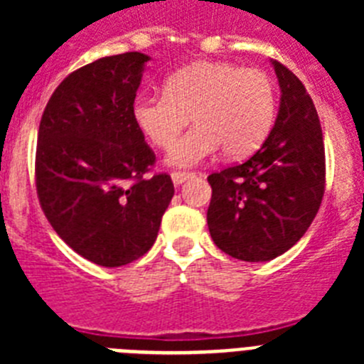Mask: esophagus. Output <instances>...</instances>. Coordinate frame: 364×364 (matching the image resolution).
<instances>
[{
  "label": "esophagus",
  "mask_w": 364,
  "mask_h": 364,
  "mask_svg": "<svg viewBox=\"0 0 364 364\" xmlns=\"http://www.w3.org/2000/svg\"><path fill=\"white\" fill-rule=\"evenodd\" d=\"M191 175H193V173H188V171H173L171 173L173 184L180 186V184H182V182H186V180H188Z\"/></svg>",
  "instance_id": "1"
}]
</instances>
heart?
<instances>
[{"mask_svg": "<svg viewBox=\"0 0 364 364\" xmlns=\"http://www.w3.org/2000/svg\"><path fill=\"white\" fill-rule=\"evenodd\" d=\"M277 92L269 74L230 62H198L167 76L164 92L134 100L133 120L153 146L169 149L191 116L196 127L169 153L191 167L222 147L242 159L264 142L275 120Z\"/></svg>", "mask_w": 364, "mask_h": 364, "instance_id": "obj_1", "label": "heart"}]
</instances>
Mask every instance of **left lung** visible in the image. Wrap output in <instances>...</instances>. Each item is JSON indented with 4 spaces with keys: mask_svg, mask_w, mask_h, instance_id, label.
<instances>
[{
    "mask_svg": "<svg viewBox=\"0 0 364 364\" xmlns=\"http://www.w3.org/2000/svg\"><path fill=\"white\" fill-rule=\"evenodd\" d=\"M281 107L272 133L244 164L211 173L208 228L222 252L264 262L306 233L324 195V142L310 95L288 67L272 62Z\"/></svg>",
    "mask_w": 364,
    "mask_h": 364,
    "instance_id": "left-lung-1",
    "label": "left lung"
}]
</instances>
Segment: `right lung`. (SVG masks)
I'll list each match as a JSON object with an SVG mask.
<instances>
[{"label":"right lung","mask_w":364,"mask_h":364,"mask_svg":"<svg viewBox=\"0 0 364 364\" xmlns=\"http://www.w3.org/2000/svg\"><path fill=\"white\" fill-rule=\"evenodd\" d=\"M147 62L124 53L70 73L38 131L41 210L67 246L105 268L149 252L175 195L169 175L146 176L156 156L133 120Z\"/></svg>","instance_id":"right-lung-1"}]
</instances>
